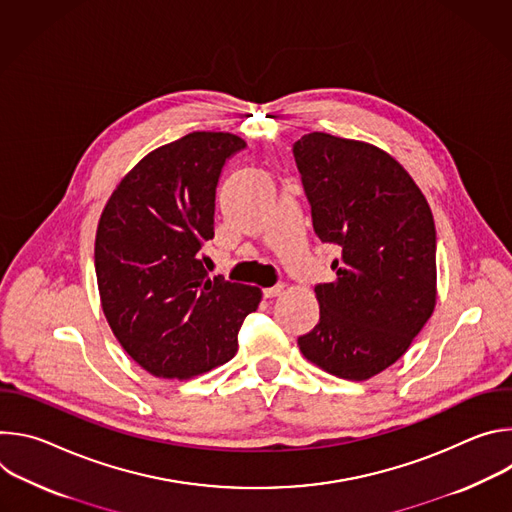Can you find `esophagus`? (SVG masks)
<instances>
[{
    "label": "esophagus",
    "instance_id": "34e87169",
    "mask_svg": "<svg viewBox=\"0 0 512 512\" xmlns=\"http://www.w3.org/2000/svg\"><path fill=\"white\" fill-rule=\"evenodd\" d=\"M281 291H283V283H277L273 287H265L263 289V298H277Z\"/></svg>",
    "mask_w": 512,
    "mask_h": 512
}]
</instances>
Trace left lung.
<instances>
[{
    "label": "left lung",
    "mask_w": 512,
    "mask_h": 512,
    "mask_svg": "<svg viewBox=\"0 0 512 512\" xmlns=\"http://www.w3.org/2000/svg\"><path fill=\"white\" fill-rule=\"evenodd\" d=\"M322 243L340 249L334 279L314 287L320 320L298 338L330 375L367 381L397 362L435 308L431 208L387 152L314 131L294 143Z\"/></svg>",
    "instance_id": "left-lung-1"
}]
</instances>
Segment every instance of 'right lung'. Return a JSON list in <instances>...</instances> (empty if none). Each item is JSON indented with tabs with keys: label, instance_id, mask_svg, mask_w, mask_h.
<instances>
[{
	"label": "right lung",
	"instance_id": "add662e5",
	"mask_svg": "<svg viewBox=\"0 0 512 512\" xmlns=\"http://www.w3.org/2000/svg\"><path fill=\"white\" fill-rule=\"evenodd\" d=\"M245 141L194 131L145 156L113 190L95 239L105 318L141 369L192 379L237 352L261 289L210 279L200 249L214 237L221 172Z\"/></svg>",
	"mask_w": 512,
	"mask_h": 512
}]
</instances>
